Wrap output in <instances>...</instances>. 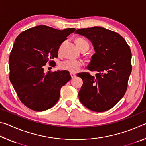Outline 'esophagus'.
<instances>
[{"label": "esophagus", "instance_id": "34e87169", "mask_svg": "<svg viewBox=\"0 0 146 146\" xmlns=\"http://www.w3.org/2000/svg\"><path fill=\"white\" fill-rule=\"evenodd\" d=\"M70 75H71V78H75V76H76L75 74L73 73H70Z\"/></svg>", "mask_w": 146, "mask_h": 146}]
</instances>
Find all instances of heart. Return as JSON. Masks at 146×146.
<instances>
[{
  "label": "heart",
  "mask_w": 146,
  "mask_h": 146,
  "mask_svg": "<svg viewBox=\"0 0 146 146\" xmlns=\"http://www.w3.org/2000/svg\"><path fill=\"white\" fill-rule=\"evenodd\" d=\"M76 44L78 48L80 49L82 48H89L88 42L82 38H78L76 40ZM82 66V62L80 60H64L59 64V67L62 70L70 71L71 73H76L80 70Z\"/></svg>",
  "instance_id": "obj_1"
}]
</instances>
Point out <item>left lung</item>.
I'll return each instance as SVG.
<instances>
[{
	"label": "left lung",
	"mask_w": 146,
	"mask_h": 146,
	"mask_svg": "<svg viewBox=\"0 0 146 146\" xmlns=\"http://www.w3.org/2000/svg\"><path fill=\"white\" fill-rule=\"evenodd\" d=\"M75 33L91 41L95 53L88 70L97 71L77 74L83 85L79 91L80 102L96 112L108 111L117 104L125 95L131 73V51L120 34L102 27L82 28Z\"/></svg>",
	"instance_id": "obj_1"
}]
</instances>
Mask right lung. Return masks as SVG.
Instances as JSON below:
<instances>
[{
	"label": "right lung",
	"instance_id": "1",
	"mask_svg": "<svg viewBox=\"0 0 146 146\" xmlns=\"http://www.w3.org/2000/svg\"><path fill=\"white\" fill-rule=\"evenodd\" d=\"M75 31L58 30L45 25L24 31L15 41L9 58V80L22 103L36 111L50 109L58 102L60 89L71 80L68 71H48L46 63L58 57L60 44ZM55 66L53 65H51Z\"/></svg>",
	"mask_w": 146,
	"mask_h": 146
}]
</instances>
